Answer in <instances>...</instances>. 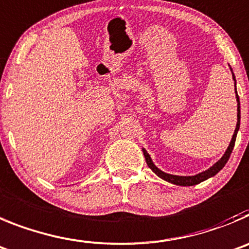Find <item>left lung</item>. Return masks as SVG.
I'll return each instance as SVG.
<instances>
[{
	"instance_id": "obj_1",
	"label": "left lung",
	"mask_w": 249,
	"mask_h": 249,
	"mask_svg": "<svg viewBox=\"0 0 249 249\" xmlns=\"http://www.w3.org/2000/svg\"><path fill=\"white\" fill-rule=\"evenodd\" d=\"M232 70V69H231ZM232 76H233V80H234V88H236V79H234V75L232 74ZM237 93V91H236ZM236 99H237V124H236V129H234V133L233 136H232V140L231 142H230V145L229 148H227V150L225 152V154L222 156V158L220 159V160L217 161V163L213 164L210 169L205 170V172L202 173H199V174L194 175V177H179V175H172V174H166V173L161 172L160 169H158L156 165H154V163L152 161V159H150V156L147 153V150L143 148V154H144V158H145V161H147L148 166H149L150 169L153 170V172L156 173L157 175H158L159 178H161L163 180H165V181L168 182H172V184H175V185H180V186H193V185H196V184H199V182L201 181H205L206 179H209V178L213 177V175L217 174L218 172H220L221 169H222L223 166H225V164L227 163V160L230 159V156H231L232 150H233V147H234V142H236V137H237V132H238L239 129V121H241V107H239V97L238 95H236Z\"/></svg>"
}]
</instances>
